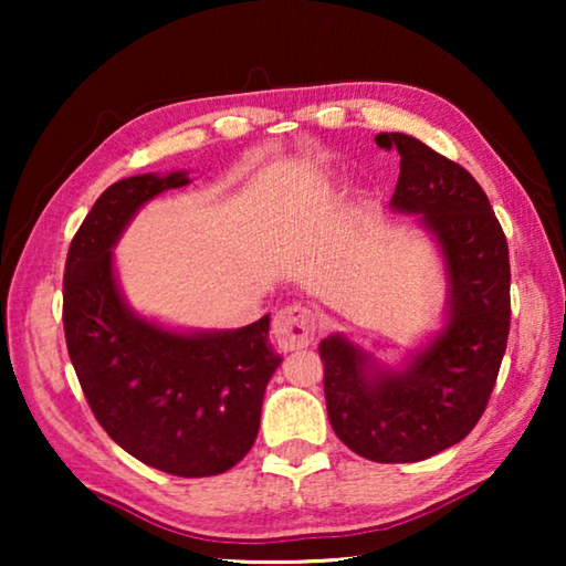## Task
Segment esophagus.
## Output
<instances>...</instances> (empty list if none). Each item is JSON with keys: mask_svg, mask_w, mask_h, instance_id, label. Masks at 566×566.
I'll return each mask as SVG.
<instances>
[{"mask_svg": "<svg viewBox=\"0 0 566 566\" xmlns=\"http://www.w3.org/2000/svg\"><path fill=\"white\" fill-rule=\"evenodd\" d=\"M274 339L280 344V349L294 352L304 349L314 342V334L319 329L317 312H312L304 304H290L284 310L276 312L274 317Z\"/></svg>", "mask_w": 566, "mask_h": 566, "instance_id": "1", "label": "esophagus"}]
</instances>
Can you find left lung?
Here are the masks:
<instances>
[{"mask_svg":"<svg viewBox=\"0 0 566 566\" xmlns=\"http://www.w3.org/2000/svg\"><path fill=\"white\" fill-rule=\"evenodd\" d=\"M399 151L391 207L421 214L447 264V324L405 369H387L344 334L322 339L334 434L381 464L419 462L472 432L510 337V249L492 205L457 161L409 134L375 137Z\"/></svg>","mask_w":566,"mask_h":566,"instance_id":"8db88e82","label":"left lung"}]
</instances>
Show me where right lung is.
<instances>
[{"mask_svg": "<svg viewBox=\"0 0 566 566\" xmlns=\"http://www.w3.org/2000/svg\"><path fill=\"white\" fill-rule=\"evenodd\" d=\"M187 171L137 175L104 189L64 264V337L84 397L114 442L175 476H214L242 462L260 432L266 381L282 357L270 314L242 329L175 332L134 314L112 247L137 209Z\"/></svg>", "mask_w": 566, "mask_h": 566, "instance_id": "obj_1", "label": "right lung"}]
</instances>
